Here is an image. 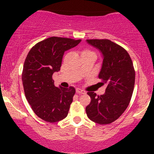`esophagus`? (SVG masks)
<instances>
[{
  "mask_svg": "<svg viewBox=\"0 0 154 154\" xmlns=\"http://www.w3.org/2000/svg\"><path fill=\"white\" fill-rule=\"evenodd\" d=\"M76 93H79V94H85V92L82 91V90L80 89V88H77V89H76Z\"/></svg>",
  "mask_w": 154,
  "mask_h": 154,
  "instance_id": "1",
  "label": "esophagus"
}]
</instances>
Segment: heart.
<instances>
[{
  "instance_id": "1",
  "label": "heart",
  "mask_w": 154,
  "mask_h": 154,
  "mask_svg": "<svg viewBox=\"0 0 154 154\" xmlns=\"http://www.w3.org/2000/svg\"><path fill=\"white\" fill-rule=\"evenodd\" d=\"M87 52H91V51H83L82 53H87Z\"/></svg>"
}]
</instances>
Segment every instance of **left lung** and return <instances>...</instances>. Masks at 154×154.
<instances>
[{
	"mask_svg": "<svg viewBox=\"0 0 154 154\" xmlns=\"http://www.w3.org/2000/svg\"><path fill=\"white\" fill-rule=\"evenodd\" d=\"M87 42L103 54L98 77L107 88L103 95L88 92L91 100L86 114L94 122L108 125L116 121L130 103L135 85V69L128 51L118 44L108 39H89Z\"/></svg>",
	"mask_w": 154,
	"mask_h": 154,
	"instance_id": "1",
	"label": "left lung"
}]
</instances>
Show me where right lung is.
Wrapping results in <instances>:
<instances>
[{
	"instance_id": "right-lung-1",
	"label": "right lung",
	"mask_w": 154,
	"mask_h": 154,
	"mask_svg": "<svg viewBox=\"0 0 154 154\" xmlns=\"http://www.w3.org/2000/svg\"><path fill=\"white\" fill-rule=\"evenodd\" d=\"M81 40L51 37L31 48L24 61L22 79L28 103L38 117L50 123L66 117L75 89L57 88L52 78L59 72L64 52Z\"/></svg>"
}]
</instances>
